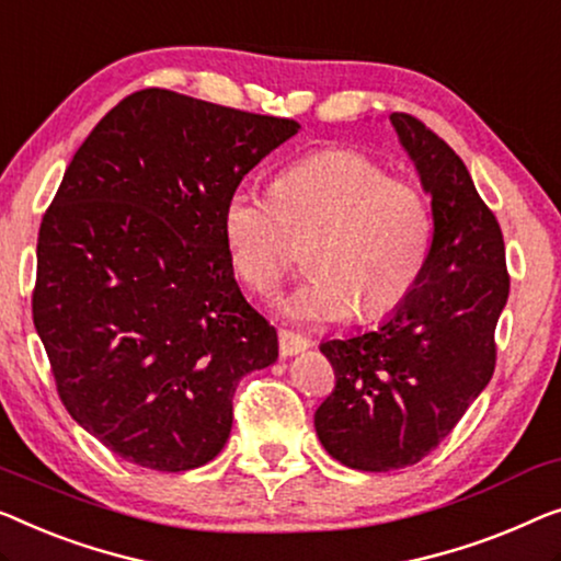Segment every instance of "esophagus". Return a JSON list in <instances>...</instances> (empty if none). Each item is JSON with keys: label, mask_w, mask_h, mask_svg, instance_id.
Listing matches in <instances>:
<instances>
[{"label": "esophagus", "mask_w": 561, "mask_h": 561, "mask_svg": "<svg viewBox=\"0 0 561 561\" xmlns=\"http://www.w3.org/2000/svg\"><path fill=\"white\" fill-rule=\"evenodd\" d=\"M278 346H280V356H296L300 352H306L308 348V339L294 334V331L288 329H280L278 331Z\"/></svg>", "instance_id": "esophagus-1"}]
</instances>
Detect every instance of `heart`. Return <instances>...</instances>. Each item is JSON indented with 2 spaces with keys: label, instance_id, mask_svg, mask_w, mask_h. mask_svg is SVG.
<instances>
[{
  "label": "heart",
  "instance_id": "1",
  "mask_svg": "<svg viewBox=\"0 0 561 561\" xmlns=\"http://www.w3.org/2000/svg\"><path fill=\"white\" fill-rule=\"evenodd\" d=\"M433 220L417 186L387 176L352 149H323L280 169L271 192L234 186L222 207L232 271L267 294L294 265V238H311L308 273L280 300L300 323L369 321L415 288Z\"/></svg>",
  "mask_w": 561,
  "mask_h": 561
}]
</instances>
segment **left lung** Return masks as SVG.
<instances>
[{
    "label": "left lung",
    "instance_id": "obj_1",
    "mask_svg": "<svg viewBox=\"0 0 561 561\" xmlns=\"http://www.w3.org/2000/svg\"><path fill=\"white\" fill-rule=\"evenodd\" d=\"M389 121L433 199V242L415 288L377 329L319 346L336 387L313 415L329 456L371 473L415 466L450 435L493 377L508 298L501 227L466 164L415 116Z\"/></svg>",
    "mask_w": 561,
    "mask_h": 561
}]
</instances>
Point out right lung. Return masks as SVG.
<instances>
[{
    "label": "right lung",
    "instance_id": "obj_1",
    "mask_svg": "<svg viewBox=\"0 0 561 561\" xmlns=\"http://www.w3.org/2000/svg\"><path fill=\"white\" fill-rule=\"evenodd\" d=\"M298 131L146 88L65 169L39 225L32 319L65 410L124 460L205 466L230 437L238 381L278 359L234 280L222 207Z\"/></svg>",
    "mask_w": 561,
    "mask_h": 561
}]
</instances>
